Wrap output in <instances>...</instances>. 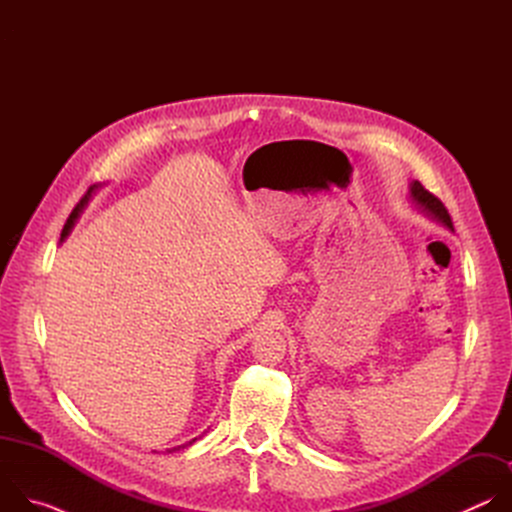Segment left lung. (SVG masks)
I'll list each match as a JSON object with an SVG mask.
<instances>
[{
	"label": "left lung",
	"mask_w": 512,
	"mask_h": 512,
	"mask_svg": "<svg viewBox=\"0 0 512 512\" xmlns=\"http://www.w3.org/2000/svg\"><path fill=\"white\" fill-rule=\"evenodd\" d=\"M411 196H413V200L419 204V206H423L429 214H433L437 221H442L446 227H450V229H454V225H452V216H450V212H448V208L444 206V202L437 198L435 194H431L429 190H425L417 180L411 184Z\"/></svg>",
	"instance_id": "8db88e82"
}]
</instances>
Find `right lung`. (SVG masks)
<instances>
[{"mask_svg":"<svg viewBox=\"0 0 512 512\" xmlns=\"http://www.w3.org/2000/svg\"><path fill=\"white\" fill-rule=\"evenodd\" d=\"M95 190V186H91L87 192H85V196L79 200V204L75 206V208H72V212H70V216L66 218V223H64V229H62V235H60V241L68 235V231L72 229V225H75V221H77V216H79V212L83 210V206L87 204V200H89V196H91V192ZM192 442H196V440H192ZM192 442H188V446L192 444Z\"/></svg>","mask_w":512,"mask_h":512,"instance_id":"right-lung-1","label":"right lung"}]
</instances>
